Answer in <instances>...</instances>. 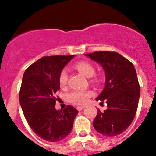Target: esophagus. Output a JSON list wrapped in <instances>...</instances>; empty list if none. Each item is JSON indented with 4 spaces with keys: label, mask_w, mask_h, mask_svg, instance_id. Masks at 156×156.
I'll return each mask as SVG.
<instances>
[{
    "label": "esophagus",
    "mask_w": 156,
    "mask_h": 156,
    "mask_svg": "<svg viewBox=\"0 0 156 156\" xmlns=\"http://www.w3.org/2000/svg\"><path fill=\"white\" fill-rule=\"evenodd\" d=\"M84 107H85V106H78V107H77V109H78V111H81Z\"/></svg>",
    "instance_id": "obj_1"
}]
</instances>
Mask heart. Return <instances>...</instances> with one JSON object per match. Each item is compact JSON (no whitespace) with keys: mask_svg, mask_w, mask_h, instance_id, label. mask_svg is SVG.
<instances>
[{"mask_svg":"<svg viewBox=\"0 0 156 156\" xmlns=\"http://www.w3.org/2000/svg\"><path fill=\"white\" fill-rule=\"evenodd\" d=\"M75 69L86 78H90L95 74L94 67L90 62L85 61H81L75 64ZM68 74L66 70L60 72L59 78V82L61 87H65L67 84ZM93 95V93L90 90H73L68 94V100L75 105H83L87 102L88 99Z\"/></svg>","mask_w":156,"mask_h":156,"instance_id":"heart-1","label":"heart"}]
</instances>
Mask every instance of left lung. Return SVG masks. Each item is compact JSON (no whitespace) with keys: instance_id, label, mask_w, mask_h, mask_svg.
Returning <instances> with one entry per match:
<instances>
[{"instance_id":"left-lung-1","label":"left lung","mask_w":156,"mask_h":156,"mask_svg":"<svg viewBox=\"0 0 156 156\" xmlns=\"http://www.w3.org/2000/svg\"><path fill=\"white\" fill-rule=\"evenodd\" d=\"M85 56L100 64L106 76L104 88L96 100L102 103L106 100L108 108L103 112L97 110L94 127L106 136L121 134L133 122L139 103L140 88L134 66L115 52H95Z\"/></svg>"}]
</instances>
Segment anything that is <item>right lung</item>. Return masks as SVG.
I'll list each match as a JSON object with an SVG mask.
<instances>
[{
  "instance_id": "right-lung-1",
  "label": "right lung",
  "mask_w": 156,
  "mask_h": 156,
  "mask_svg": "<svg viewBox=\"0 0 156 156\" xmlns=\"http://www.w3.org/2000/svg\"><path fill=\"white\" fill-rule=\"evenodd\" d=\"M75 56H44L30 66L23 75L20 92L23 114L31 130L49 142H57L68 136L78 113L72 106L55 108L60 72Z\"/></svg>"
}]
</instances>
